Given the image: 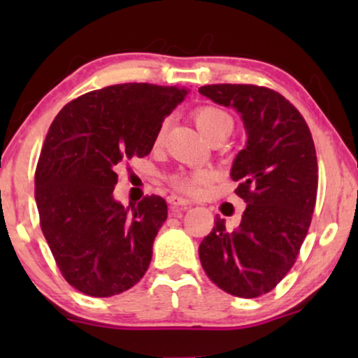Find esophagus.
I'll return each instance as SVG.
<instances>
[{
    "label": "esophagus",
    "mask_w": 358,
    "mask_h": 358,
    "mask_svg": "<svg viewBox=\"0 0 358 358\" xmlns=\"http://www.w3.org/2000/svg\"><path fill=\"white\" fill-rule=\"evenodd\" d=\"M168 202L171 205H178V207H187V205L192 203L189 199H184V197H180V195H176V194H171L169 195Z\"/></svg>",
    "instance_id": "34e87169"
}]
</instances>
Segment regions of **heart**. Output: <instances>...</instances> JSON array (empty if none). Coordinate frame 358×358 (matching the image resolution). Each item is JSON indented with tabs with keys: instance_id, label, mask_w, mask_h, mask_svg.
Instances as JSON below:
<instances>
[{
	"instance_id": "heart-1",
	"label": "heart",
	"mask_w": 358,
	"mask_h": 358,
	"mask_svg": "<svg viewBox=\"0 0 358 358\" xmlns=\"http://www.w3.org/2000/svg\"><path fill=\"white\" fill-rule=\"evenodd\" d=\"M194 119L195 124L200 129V131L210 138L213 134H218V131H224V130H233V119L231 115L228 114L227 110L220 109L217 106H202L199 107L197 110L194 112ZM166 127L168 124H161L158 135H156V140L161 141L166 134ZM212 178V174L208 171L200 169V171H194V173L189 174H178L176 178H173V182L178 189L184 190V192L189 194H195L199 192L200 187L205 185Z\"/></svg>"
}]
</instances>
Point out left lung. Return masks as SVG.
Segmentation results:
<instances>
[{"mask_svg": "<svg viewBox=\"0 0 358 358\" xmlns=\"http://www.w3.org/2000/svg\"><path fill=\"white\" fill-rule=\"evenodd\" d=\"M241 114L248 141L234 159L231 179L244 202L241 223L227 228L217 217L199 246L200 262L229 295L268 293L295 264L317 192V159L311 131L290 101L256 85H208L199 90Z\"/></svg>", "mask_w": 358, "mask_h": 358, "instance_id": "obj_1", "label": "left lung"}]
</instances>
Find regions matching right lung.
<instances>
[{"instance_id":"obj_1","label":"right lung","mask_w":358,"mask_h":358,"mask_svg":"<svg viewBox=\"0 0 358 358\" xmlns=\"http://www.w3.org/2000/svg\"><path fill=\"white\" fill-rule=\"evenodd\" d=\"M185 94L178 86L125 83L76 97L52 122L36 169L41 228L62 275L85 295H119L148 271L168 205L159 195L131 210L115 202V168L150 155Z\"/></svg>"}]
</instances>
